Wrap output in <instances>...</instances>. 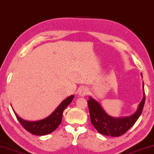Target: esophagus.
I'll use <instances>...</instances> for the list:
<instances>
[{
    "mask_svg": "<svg viewBox=\"0 0 154 154\" xmlns=\"http://www.w3.org/2000/svg\"><path fill=\"white\" fill-rule=\"evenodd\" d=\"M89 93V89L88 88H85V87H83V88H81L79 89V92H78V94H79V96H85L86 95H88Z\"/></svg>",
    "mask_w": 154,
    "mask_h": 154,
    "instance_id": "34e87169",
    "label": "esophagus"
}]
</instances>
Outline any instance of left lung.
I'll return each instance as SVG.
<instances>
[{"label": "left lung", "mask_w": 154, "mask_h": 154, "mask_svg": "<svg viewBox=\"0 0 154 154\" xmlns=\"http://www.w3.org/2000/svg\"><path fill=\"white\" fill-rule=\"evenodd\" d=\"M145 101L144 96L139 105L137 111L133 115L124 118H114L103 110L98 102L89 97L88 101L91 122L100 133L106 136L119 137L125 134L137 121L142 113Z\"/></svg>", "instance_id": "8db88e82"}]
</instances>
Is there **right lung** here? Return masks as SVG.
Masks as SVG:
<instances>
[{
  "mask_svg": "<svg viewBox=\"0 0 154 154\" xmlns=\"http://www.w3.org/2000/svg\"><path fill=\"white\" fill-rule=\"evenodd\" d=\"M74 96L68 97L61 104L58 106L57 108L47 118L39 121H27L20 118L15 111L17 119L23 126L25 129L29 131L30 133L35 135H46L49 133H51L59 126L62 121L63 113L65 109L67 107L68 105L71 104L72 101Z\"/></svg>",
  "mask_w": 154,
  "mask_h": 154,
  "instance_id": "right-lung-1",
  "label": "right lung"
}]
</instances>
